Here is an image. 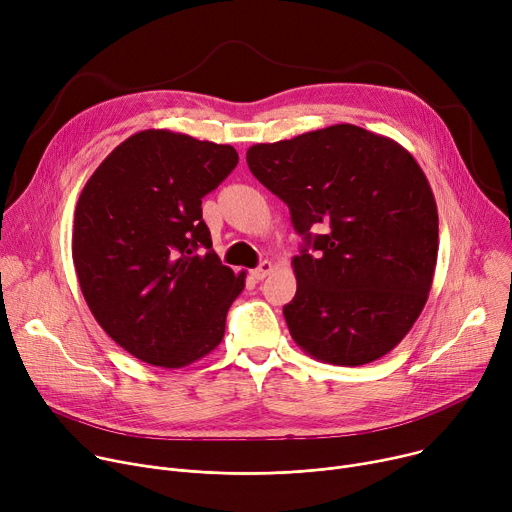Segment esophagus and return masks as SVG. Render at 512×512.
<instances>
[{"label": "esophagus", "instance_id": "1", "mask_svg": "<svg viewBox=\"0 0 512 512\" xmlns=\"http://www.w3.org/2000/svg\"><path fill=\"white\" fill-rule=\"evenodd\" d=\"M272 270H274V264H272L270 260H264L258 268H254V270H252V279H256V281H264Z\"/></svg>", "mask_w": 512, "mask_h": 512}]
</instances>
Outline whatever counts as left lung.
<instances>
[{
    "instance_id": "8db88e82",
    "label": "left lung",
    "mask_w": 512,
    "mask_h": 512,
    "mask_svg": "<svg viewBox=\"0 0 512 512\" xmlns=\"http://www.w3.org/2000/svg\"><path fill=\"white\" fill-rule=\"evenodd\" d=\"M246 160L305 238L291 262L297 293L283 307L297 346L342 367L387 355L418 320L439 252L435 194L412 153L357 125H332L256 143ZM322 224L331 231L310 233Z\"/></svg>"
}]
</instances>
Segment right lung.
I'll list each match as a JSON object with an SVG mask.
<instances>
[{
  "instance_id": "right-lung-1",
  "label": "right lung",
  "mask_w": 512,
  "mask_h": 512,
  "mask_svg": "<svg viewBox=\"0 0 512 512\" xmlns=\"http://www.w3.org/2000/svg\"><path fill=\"white\" fill-rule=\"evenodd\" d=\"M231 145L147 129L114 147L75 205L71 254L102 330L143 363L207 357L246 287L211 250L203 196L238 166Z\"/></svg>"
}]
</instances>
